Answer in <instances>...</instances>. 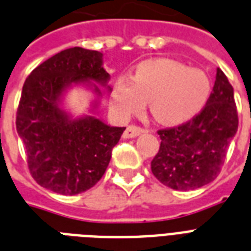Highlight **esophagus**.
I'll use <instances>...</instances> for the list:
<instances>
[{
    "label": "esophagus",
    "mask_w": 251,
    "mask_h": 251,
    "mask_svg": "<svg viewBox=\"0 0 251 251\" xmlns=\"http://www.w3.org/2000/svg\"><path fill=\"white\" fill-rule=\"evenodd\" d=\"M144 130L142 129L140 126L129 125L127 127H126L125 131H124V138H125V139H129V138H135V136H138Z\"/></svg>",
    "instance_id": "1"
}]
</instances>
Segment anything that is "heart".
<instances>
[{
	"instance_id": "heart-1",
	"label": "heart",
	"mask_w": 251,
	"mask_h": 251,
	"mask_svg": "<svg viewBox=\"0 0 251 251\" xmlns=\"http://www.w3.org/2000/svg\"><path fill=\"white\" fill-rule=\"evenodd\" d=\"M211 94L206 73L172 59H151L136 67L131 79L120 77L112 87V109L120 119L144 109L168 125H178L202 111Z\"/></svg>"
}]
</instances>
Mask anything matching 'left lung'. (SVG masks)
Wrapping results in <instances>:
<instances>
[{"mask_svg":"<svg viewBox=\"0 0 251 251\" xmlns=\"http://www.w3.org/2000/svg\"><path fill=\"white\" fill-rule=\"evenodd\" d=\"M238 127L233 87L222 69L209 100L193 119L160 129L161 144L151 162L152 173L169 188H200L213 182L225 164L228 146Z\"/></svg>","mask_w":251,"mask_h":251,"instance_id":"8db88e82","label":"left lung"}]
</instances>
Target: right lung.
I'll return each mask as SVG.
<instances>
[{
	"label": "right lung",
	"mask_w": 251,
	"mask_h": 251,
	"mask_svg": "<svg viewBox=\"0 0 251 251\" xmlns=\"http://www.w3.org/2000/svg\"><path fill=\"white\" fill-rule=\"evenodd\" d=\"M101 56L95 50L67 49L36 67L23 85L16 130L32 178L55 193L72 196L97 184L125 130L93 116L71 120L58 107L60 95L72 82H107L109 75ZM95 91L101 94L98 86Z\"/></svg>",
	"instance_id": "obj_1"
}]
</instances>
